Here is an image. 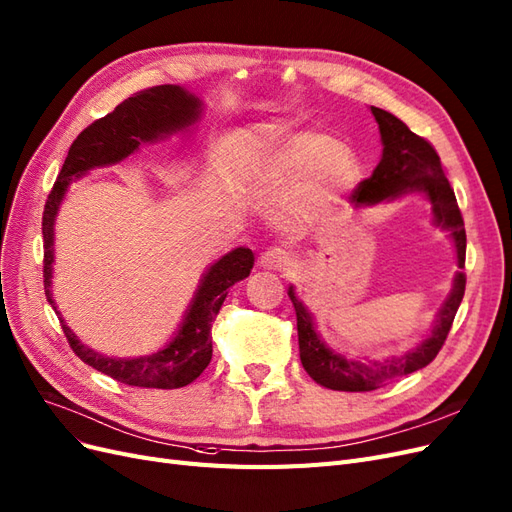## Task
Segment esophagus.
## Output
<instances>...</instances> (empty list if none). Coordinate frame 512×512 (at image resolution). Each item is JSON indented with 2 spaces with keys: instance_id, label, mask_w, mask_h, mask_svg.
<instances>
[{
  "instance_id": "34e87169",
  "label": "esophagus",
  "mask_w": 512,
  "mask_h": 512,
  "mask_svg": "<svg viewBox=\"0 0 512 512\" xmlns=\"http://www.w3.org/2000/svg\"><path fill=\"white\" fill-rule=\"evenodd\" d=\"M290 262H292L290 254L286 250H281V248H271V250H267V252L260 256V267L269 269V271L286 269Z\"/></svg>"
}]
</instances>
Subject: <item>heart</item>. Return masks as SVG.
Here are the masks:
<instances>
[{"label":"heart","mask_w":512,"mask_h":512,"mask_svg":"<svg viewBox=\"0 0 512 512\" xmlns=\"http://www.w3.org/2000/svg\"><path fill=\"white\" fill-rule=\"evenodd\" d=\"M256 154L264 180L279 182L294 175L281 201L284 214L294 218H309L330 207L358 178L354 154L320 133H296L264 144Z\"/></svg>","instance_id":"obj_1"}]
</instances>
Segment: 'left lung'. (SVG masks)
Masks as SVG:
<instances>
[{
  "label": "left lung",
  "instance_id": "obj_1",
  "mask_svg": "<svg viewBox=\"0 0 512 512\" xmlns=\"http://www.w3.org/2000/svg\"><path fill=\"white\" fill-rule=\"evenodd\" d=\"M375 120L379 122L383 156L375 167L370 178L362 180L354 195V203H379L383 199H396L404 192H426V197L432 203V211L436 224H440L455 241L457 262L464 269L466 264V228L462 211L457 207L455 192L447 180V175L440 165V156L426 137L413 133L400 118L385 112L381 108H370ZM466 290V273L460 271L455 277L453 292L447 298L445 307L440 309L436 324L430 337L421 343L417 349L409 351L400 358H392L385 362H358L347 360L339 354L330 351L313 328V320L303 303L294 296V290H288L290 301L296 311V326H298V347H301V362L309 377L330 390L341 392H373L377 387L411 375L415 370L428 366L438 351L443 349L447 334L453 326L455 313L460 309V303Z\"/></svg>",
  "mask_w": 512,
  "mask_h": 512
}]
</instances>
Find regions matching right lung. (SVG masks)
<instances>
[{
	"mask_svg": "<svg viewBox=\"0 0 512 512\" xmlns=\"http://www.w3.org/2000/svg\"><path fill=\"white\" fill-rule=\"evenodd\" d=\"M199 99L188 95L175 84L150 86L116 105L114 112L91 122L67 152L63 169L52 186L44 205L42 235H44V292L48 303L59 315L55 301L50 296L52 277V224L65 197L67 184L93 167H103L122 161L142 142H154L173 131L192 125L199 118ZM254 267V254L248 248H237L222 256L203 277L195 303L188 309L186 320L175 334V339L163 349L146 358L116 360L95 354L84 347L76 334L69 330L59 317L61 328L74 354L99 373L108 375L131 387H158V390H175L195 381L211 360V322L218 315L228 288L239 279L250 275Z\"/></svg>",
	"mask_w": 512,
	"mask_h": 512,
	"instance_id": "right-lung-1",
	"label": "right lung"
}]
</instances>
